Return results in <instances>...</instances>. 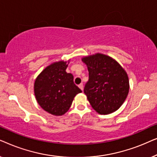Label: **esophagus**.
<instances>
[{"mask_svg": "<svg viewBox=\"0 0 157 157\" xmlns=\"http://www.w3.org/2000/svg\"><path fill=\"white\" fill-rule=\"evenodd\" d=\"M78 87L80 88V89H81L83 91V83H80V84L78 85Z\"/></svg>", "mask_w": 157, "mask_h": 157, "instance_id": "esophagus-1", "label": "esophagus"}]
</instances>
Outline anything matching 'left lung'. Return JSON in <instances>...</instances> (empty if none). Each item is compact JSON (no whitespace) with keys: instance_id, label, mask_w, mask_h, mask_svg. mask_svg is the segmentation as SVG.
Instances as JSON below:
<instances>
[{"instance_id":"obj_1","label":"left lung","mask_w":157,"mask_h":157,"mask_svg":"<svg viewBox=\"0 0 157 157\" xmlns=\"http://www.w3.org/2000/svg\"><path fill=\"white\" fill-rule=\"evenodd\" d=\"M81 60L89 71L84 94L92 108L104 115L118 110L129 91L126 71L115 59L102 53L88 56Z\"/></svg>"}]
</instances>
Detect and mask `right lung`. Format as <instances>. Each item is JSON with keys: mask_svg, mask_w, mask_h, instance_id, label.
I'll use <instances>...</instances> for the list:
<instances>
[{"mask_svg": "<svg viewBox=\"0 0 157 157\" xmlns=\"http://www.w3.org/2000/svg\"><path fill=\"white\" fill-rule=\"evenodd\" d=\"M69 61L53 62L40 72L34 82L38 104L52 115L66 113L76 94L82 92L74 83V76L66 71Z\"/></svg>", "mask_w": 157, "mask_h": 157, "instance_id": "1", "label": "right lung"}]
</instances>
